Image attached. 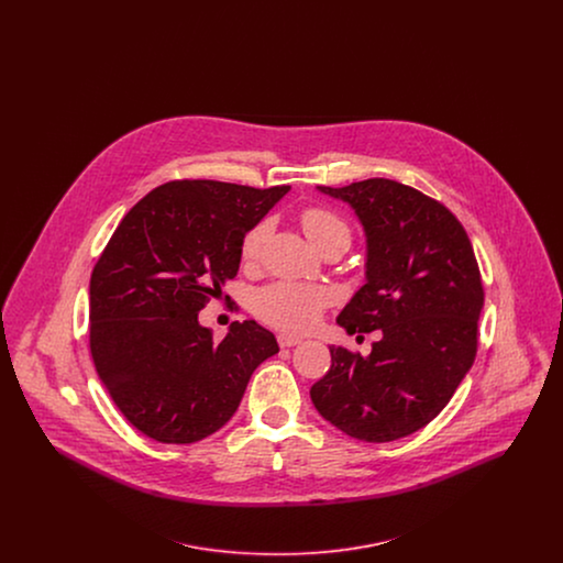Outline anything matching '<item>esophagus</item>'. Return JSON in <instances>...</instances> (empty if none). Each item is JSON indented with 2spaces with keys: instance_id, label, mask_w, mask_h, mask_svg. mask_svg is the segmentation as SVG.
Segmentation results:
<instances>
[{
  "instance_id": "1",
  "label": "esophagus",
  "mask_w": 563,
  "mask_h": 563,
  "mask_svg": "<svg viewBox=\"0 0 563 563\" xmlns=\"http://www.w3.org/2000/svg\"><path fill=\"white\" fill-rule=\"evenodd\" d=\"M278 344H280V349H291V346L301 344V338L291 335V333H278Z\"/></svg>"
}]
</instances>
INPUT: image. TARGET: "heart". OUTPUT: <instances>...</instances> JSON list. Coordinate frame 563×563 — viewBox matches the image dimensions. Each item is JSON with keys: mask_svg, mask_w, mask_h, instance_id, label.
<instances>
[{"mask_svg": "<svg viewBox=\"0 0 563 563\" xmlns=\"http://www.w3.org/2000/svg\"><path fill=\"white\" fill-rule=\"evenodd\" d=\"M299 223L314 249H322L333 242L350 244L349 223L338 213L324 207H308L299 214ZM268 234V223L253 225L241 242V257L244 264H253L260 257L262 244ZM329 295L321 287L274 283L260 289L253 297V310L262 321L269 322L285 331H306L319 319L327 306Z\"/></svg>", "mask_w": 563, "mask_h": 563, "instance_id": "b5f03b06", "label": "heart"}]
</instances>
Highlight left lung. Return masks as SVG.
<instances>
[{
  "label": "left lung",
  "instance_id": "left-lung-1",
  "mask_svg": "<svg viewBox=\"0 0 563 563\" xmlns=\"http://www.w3.org/2000/svg\"><path fill=\"white\" fill-rule=\"evenodd\" d=\"M319 191L349 202L367 236V283L338 324L382 329V340L369 356L329 346L331 369L310 397L350 437L395 441L434 420L473 367L483 308L475 251L450 209L399 181Z\"/></svg>",
  "mask_w": 563,
  "mask_h": 563
}]
</instances>
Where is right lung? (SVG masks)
<instances>
[{"instance_id": "right-lung-1", "label": "right lung", "mask_w": 563, "mask_h": 563, "mask_svg": "<svg viewBox=\"0 0 563 563\" xmlns=\"http://www.w3.org/2000/svg\"><path fill=\"white\" fill-rule=\"evenodd\" d=\"M289 186L168 181L141 198L90 276V352L124 418L161 443H194L239 409L253 372L278 352L255 321L223 340L198 322L241 266L242 236Z\"/></svg>"}]
</instances>
